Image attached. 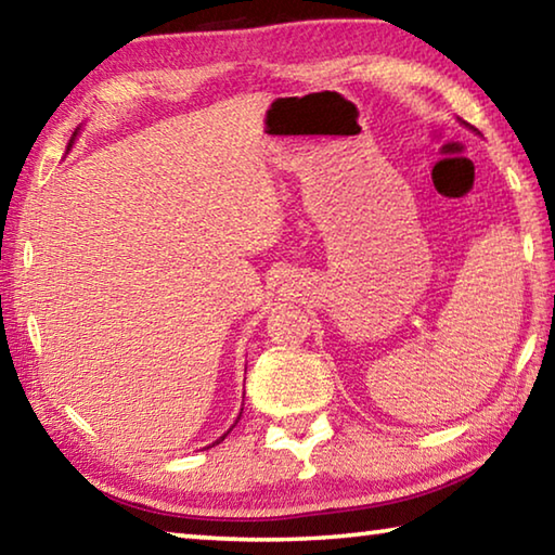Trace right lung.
<instances>
[{
  "label": "right lung",
  "mask_w": 555,
  "mask_h": 555,
  "mask_svg": "<svg viewBox=\"0 0 555 555\" xmlns=\"http://www.w3.org/2000/svg\"><path fill=\"white\" fill-rule=\"evenodd\" d=\"M75 134H78V131H75ZM75 134H73V139H75ZM70 144H73V142H70ZM70 144H68V146H70ZM237 421H240V418H237ZM224 436H228V434H224ZM224 436H222V438H218V440H215V443H212V446H218V443H220V440H224Z\"/></svg>",
  "instance_id": "1"
}]
</instances>
